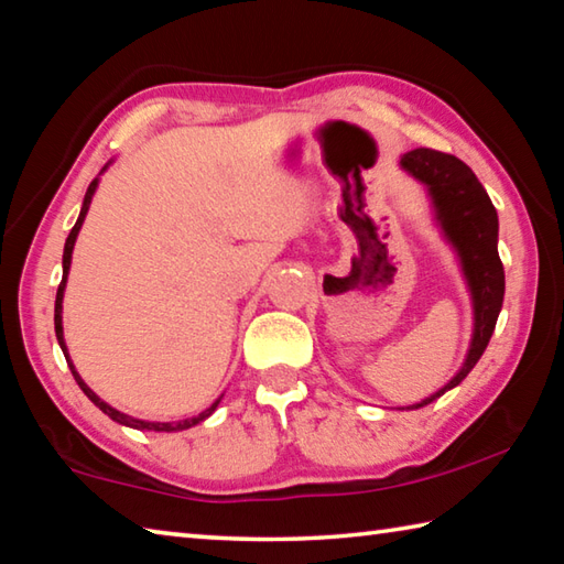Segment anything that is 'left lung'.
<instances>
[{"mask_svg": "<svg viewBox=\"0 0 564 564\" xmlns=\"http://www.w3.org/2000/svg\"><path fill=\"white\" fill-rule=\"evenodd\" d=\"M400 166L431 194L437 224H441L445 238L453 243L457 259H460L475 313L473 340L463 368L437 393L410 405L423 408L441 398L445 390L460 386L488 348L502 308L505 271L498 253V212H495L488 191L482 188L470 166L463 164L457 156L433 149L408 151L400 159Z\"/></svg>", "mask_w": 564, "mask_h": 564, "instance_id": "1", "label": "left lung"}]
</instances>
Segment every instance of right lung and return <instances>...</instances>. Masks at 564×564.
Wrapping results in <instances>:
<instances>
[{"label":"right lung","instance_id":"1","mask_svg":"<svg viewBox=\"0 0 564 564\" xmlns=\"http://www.w3.org/2000/svg\"><path fill=\"white\" fill-rule=\"evenodd\" d=\"M104 169H107V166H104ZM97 186H99V178H94L91 184H89V188H87V196H84V204H82L79 218H76V224H74V228H72V234H69V238H66V243H64V259H62L64 273H62V283H59V289H56V303H54V330H56V340H59V346H62L64 358H66V362H69V368H72V376H74V380H76V383H79V388L84 390V395H87V398L91 400V403L101 410V413H107L111 420H117V423H121V425L137 427V431H156V433H174V431H186V427H194L196 423H202V420H206L208 415H212L214 410L218 408V403H221V398H218L212 408H206L204 413H198V415H194V417H186V420H178V423H151V420H139V417H131V415H127V413H121V410L111 408L109 403H104V400H101L97 393H94V390H91L87 383H84L82 376L76 373V370H74V362L69 360V352H66V343H64V328H62V301H64V285H66V275H69V265H72V251H74L76 236H79V228H82V224H84V218H87L89 204H91V196H94V191H97Z\"/></svg>","mask_w":564,"mask_h":564}]
</instances>
